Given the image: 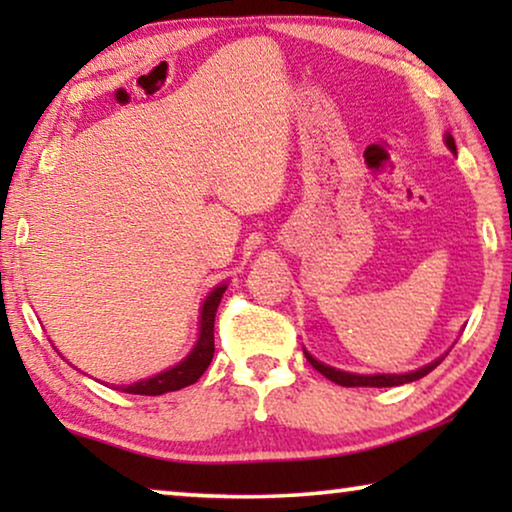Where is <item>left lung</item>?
<instances>
[{"instance_id":"8db88e82","label":"left lung","mask_w":512,"mask_h":512,"mask_svg":"<svg viewBox=\"0 0 512 512\" xmlns=\"http://www.w3.org/2000/svg\"><path fill=\"white\" fill-rule=\"evenodd\" d=\"M445 142H447V146H450V151H457L452 135H447ZM305 356H307V361L312 363L314 370H319L321 375L328 377V380L335 382V384H340V387H398V384L415 382V380H419V377L429 375L431 370L436 368L440 361H443V359H438V361L429 363V366L415 370V373H405V375H354V373H345V370H335L331 366H324V363L312 359V356L307 352H305Z\"/></svg>"}]
</instances>
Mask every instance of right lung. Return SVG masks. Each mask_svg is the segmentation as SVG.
<instances>
[{"label":"right lung","mask_w":512,"mask_h":512,"mask_svg":"<svg viewBox=\"0 0 512 512\" xmlns=\"http://www.w3.org/2000/svg\"><path fill=\"white\" fill-rule=\"evenodd\" d=\"M223 291H226V284L216 286V289L209 293L205 305H202L200 312V338L198 345L193 347V352L186 356L179 366H174L165 373H160L156 377H149V380L128 384L123 387L125 394H142V396H160L167 394V391H177L184 389L188 384H195L205 373L209 363H212L214 356V317H216V307L221 303Z\"/></svg>","instance_id":"right-lung-1"}]
</instances>
